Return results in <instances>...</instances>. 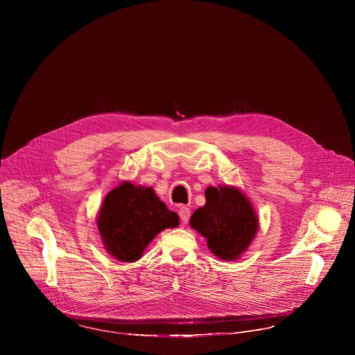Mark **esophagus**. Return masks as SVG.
<instances>
[{
  "label": "esophagus",
  "mask_w": 355,
  "mask_h": 355,
  "mask_svg": "<svg viewBox=\"0 0 355 355\" xmlns=\"http://www.w3.org/2000/svg\"><path fill=\"white\" fill-rule=\"evenodd\" d=\"M178 215H180V218H181V222H182V225H187L188 223V220H189V208H187V207H181L180 209H178Z\"/></svg>",
  "instance_id": "1"
}]
</instances>
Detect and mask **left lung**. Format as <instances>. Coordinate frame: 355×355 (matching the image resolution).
<instances>
[{"label":"left lung","mask_w":355,"mask_h":355,"mask_svg":"<svg viewBox=\"0 0 355 355\" xmlns=\"http://www.w3.org/2000/svg\"><path fill=\"white\" fill-rule=\"evenodd\" d=\"M205 198L207 204L192 214L189 226L207 239L212 254L236 261L257 234L259 215L237 187H208Z\"/></svg>","instance_id":"left-lung-1"}]
</instances>
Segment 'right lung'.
<instances>
[{
  "instance_id": "right-lung-1",
  "label": "right lung",
  "mask_w": 355,
  "mask_h": 355,
  "mask_svg": "<svg viewBox=\"0 0 355 355\" xmlns=\"http://www.w3.org/2000/svg\"><path fill=\"white\" fill-rule=\"evenodd\" d=\"M180 225L151 187L122 181L103 200L96 216L98 232L110 256L123 263L141 259L159 233Z\"/></svg>"
}]
</instances>
